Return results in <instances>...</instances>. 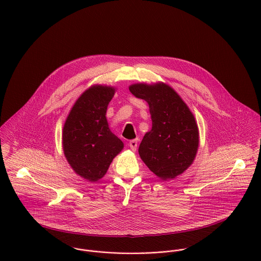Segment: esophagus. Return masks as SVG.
<instances>
[{
	"instance_id": "esophagus-1",
	"label": "esophagus",
	"mask_w": 261,
	"mask_h": 261,
	"mask_svg": "<svg viewBox=\"0 0 261 261\" xmlns=\"http://www.w3.org/2000/svg\"><path fill=\"white\" fill-rule=\"evenodd\" d=\"M128 146H129V148L132 149V150H136L137 148H138V140H133V141H130L129 142V144H128Z\"/></svg>"
}]
</instances>
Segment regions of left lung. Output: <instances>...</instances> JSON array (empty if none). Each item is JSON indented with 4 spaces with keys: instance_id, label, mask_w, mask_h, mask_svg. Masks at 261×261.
I'll list each match as a JSON object with an SVG mask.
<instances>
[{
    "instance_id": "left-lung-1",
    "label": "left lung",
    "mask_w": 261,
    "mask_h": 261,
    "mask_svg": "<svg viewBox=\"0 0 261 261\" xmlns=\"http://www.w3.org/2000/svg\"><path fill=\"white\" fill-rule=\"evenodd\" d=\"M129 91L149 103L152 126L140 145L139 153L162 180L174 179L193 163L199 145L194 115L178 93L164 83L134 84Z\"/></svg>"
}]
</instances>
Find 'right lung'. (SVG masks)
<instances>
[{
  "label": "right lung",
  "instance_id": "1",
  "mask_svg": "<svg viewBox=\"0 0 261 261\" xmlns=\"http://www.w3.org/2000/svg\"><path fill=\"white\" fill-rule=\"evenodd\" d=\"M114 88L96 85L76 100L63 127L64 154L82 178L96 182L109 170L123 143L109 128L107 110Z\"/></svg>",
  "mask_w": 261,
  "mask_h": 261
}]
</instances>
